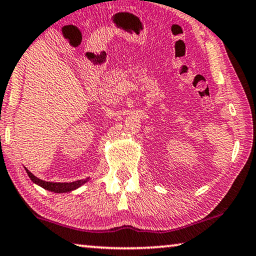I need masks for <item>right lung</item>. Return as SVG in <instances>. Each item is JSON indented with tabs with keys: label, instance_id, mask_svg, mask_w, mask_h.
Masks as SVG:
<instances>
[{
	"label": "right lung",
	"instance_id": "1",
	"mask_svg": "<svg viewBox=\"0 0 256 256\" xmlns=\"http://www.w3.org/2000/svg\"><path fill=\"white\" fill-rule=\"evenodd\" d=\"M26 169V168H25ZM27 175L30 176V178L33 180L34 183H36L38 186H42L46 190L51 191V192H57V194H62V192H70L72 190H76L78 186H81L82 184H84L87 182L88 178L86 180H76V182H70V183H54V182H46V180H42L40 178H35V176L30 172L28 169H26Z\"/></svg>",
	"mask_w": 256,
	"mask_h": 256
}]
</instances>
